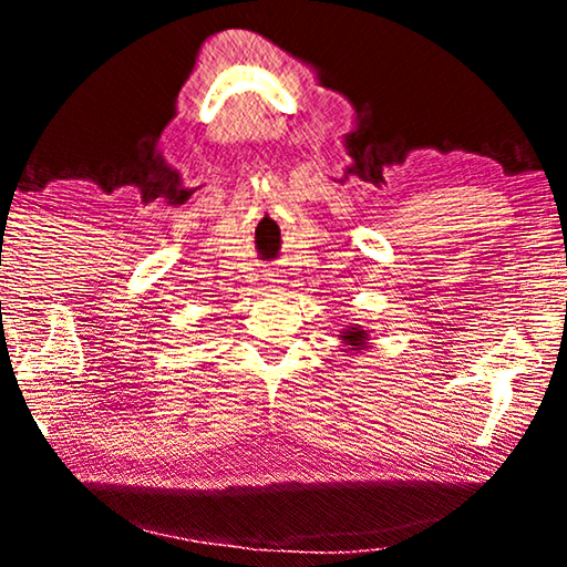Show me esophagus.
<instances>
[{
    "mask_svg": "<svg viewBox=\"0 0 567 567\" xmlns=\"http://www.w3.org/2000/svg\"><path fill=\"white\" fill-rule=\"evenodd\" d=\"M267 280H270V285H280V282H285V280H275V277H267Z\"/></svg>",
    "mask_w": 567,
    "mask_h": 567,
    "instance_id": "obj_1",
    "label": "esophagus"
}]
</instances>
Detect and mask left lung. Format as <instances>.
Returning <instances> with one entry per match:
<instances>
[{
    "label": "left lung",
    "mask_w": 567,
    "mask_h": 567,
    "mask_svg": "<svg viewBox=\"0 0 567 567\" xmlns=\"http://www.w3.org/2000/svg\"><path fill=\"white\" fill-rule=\"evenodd\" d=\"M340 340L348 344V350H344V352H350V354L362 352V350L370 348L368 330H362V324H354V322L344 324L342 332H340Z\"/></svg>",
    "instance_id": "1"
}]
</instances>
